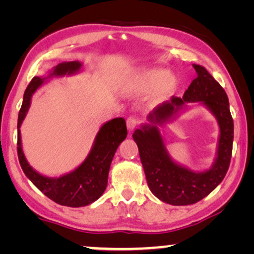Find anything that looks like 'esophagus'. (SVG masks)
Masks as SVG:
<instances>
[{
    "label": "esophagus",
    "mask_w": 254,
    "mask_h": 254,
    "mask_svg": "<svg viewBox=\"0 0 254 254\" xmlns=\"http://www.w3.org/2000/svg\"><path fill=\"white\" fill-rule=\"evenodd\" d=\"M137 119L135 117H129L127 119V128H128V130L129 131H133L134 129H135V127L137 126Z\"/></svg>",
    "instance_id": "1"
}]
</instances>
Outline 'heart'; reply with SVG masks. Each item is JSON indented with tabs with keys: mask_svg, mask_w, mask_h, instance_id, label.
<instances>
[{
	"mask_svg": "<svg viewBox=\"0 0 254 254\" xmlns=\"http://www.w3.org/2000/svg\"><path fill=\"white\" fill-rule=\"evenodd\" d=\"M129 91L141 95L150 92L152 102H162L171 97L178 86V79L164 68H144L133 72L127 82Z\"/></svg>",
	"mask_w": 254,
	"mask_h": 254,
	"instance_id": "b5f03b06",
	"label": "heart"
}]
</instances>
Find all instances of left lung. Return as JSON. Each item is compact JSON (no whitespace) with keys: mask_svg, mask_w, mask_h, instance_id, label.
<instances>
[{"mask_svg":"<svg viewBox=\"0 0 254 254\" xmlns=\"http://www.w3.org/2000/svg\"><path fill=\"white\" fill-rule=\"evenodd\" d=\"M193 68L197 76L183 98L173 97L170 102L158 105L149 113L148 123L142 124L133 133L149 189L156 197L172 206L196 203L213 192L227 175L232 154L234 120L227 93L206 68L200 64H193ZM192 102L206 107L218 120L220 128L213 165L200 173L173 161L158 128L188 109Z\"/></svg>","mask_w":254,"mask_h":254,"instance_id":"obj_1","label":"left lung"}]
</instances>
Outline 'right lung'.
Wrapping results in <instances>:
<instances>
[{"instance_id":"obj_1","label":"right lung","mask_w":254,"mask_h":254,"mask_svg":"<svg viewBox=\"0 0 254 254\" xmlns=\"http://www.w3.org/2000/svg\"><path fill=\"white\" fill-rule=\"evenodd\" d=\"M83 64L79 61H70L59 64L48 72L47 76H36L27 85L24 92L22 109L18 114V137H17V152L24 173L38 190L45 195L61 206L84 207L95 202L103 195L107 186V178L111 163L118 147L127 136L126 121L124 118H114L100 127L97 133L92 148L81 165L72 171L60 177H47L36 171L29 164L22 148L20 126L25 119L31 105L33 93L41 85L53 77H64L77 74Z\"/></svg>"}]
</instances>
